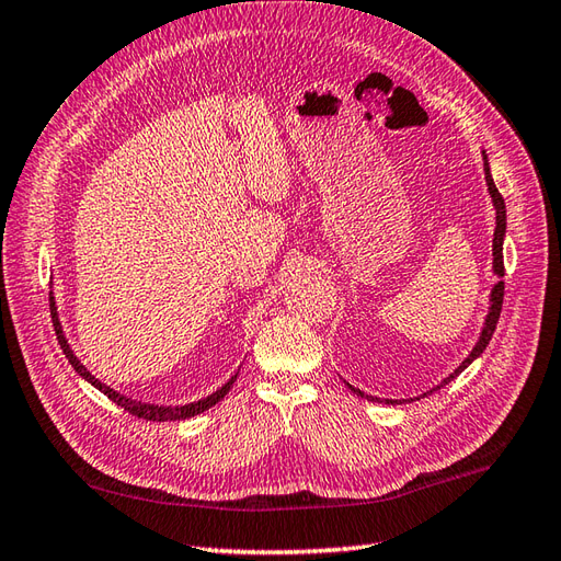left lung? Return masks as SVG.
I'll return each mask as SVG.
<instances>
[{
  "instance_id": "obj_1",
  "label": "left lung",
  "mask_w": 561,
  "mask_h": 561,
  "mask_svg": "<svg viewBox=\"0 0 561 561\" xmlns=\"http://www.w3.org/2000/svg\"><path fill=\"white\" fill-rule=\"evenodd\" d=\"M484 179H486V186H489V196H491V203H494V208H496V230H494V273L499 278H504V237H506V203H504V198H501V193H499V188L494 186V179H491V171H489V159H486V154H484ZM501 305H504V280H499L496 285H494V290H491V307H489V314H486V322H484V329H482V336H479V341H477V346L472 348V353L470 356H467L462 363H460V368H457L453 375H448L445 377V380L438 385V387H433L431 392H426V394H433L436 390H440V387H445L448 385L453 377H457L460 375L467 365H470L474 358H479L484 353V348H486V344L491 341V334H494V329H496V324H499V317H501ZM351 387V385H348ZM353 392H356L358 397H368V394H363L360 390H356V387H351ZM424 394V397H426ZM370 399V397H368ZM387 404H397V402H392V399H385ZM402 404V402H399Z\"/></svg>"
}]
</instances>
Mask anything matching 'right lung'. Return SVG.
Instances as JSON below:
<instances>
[{
  "label": "right lung",
  "mask_w": 561,
  "mask_h": 561,
  "mask_svg": "<svg viewBox=\"0 0 561 561\" xmlns=\"http://www.w3.org/2000/svg\"><path fill=\"white\" fill-rule=\"evenodd\" d=\"M50 310H53V317H55V334H57V341H60V348H62V353L67 356V360L72 363V368L84 377L87 382H91L96 387L99 392H104L111 402H116L118 407H123L125 411H130L133 416H137V419H145V421H179V419H188V416H196V414H201V411H205V409H210L213 404H217L220 402V399L232 390V382L237 380V375L234 377H230V380H227L220 390L217 392H213V394H208L205 399H198V402H191V404H184V407H159V404H145V402H135V399H130V397H123L121 392H116V390H111L108 385H104V382H99L94 375H91L82 363H79V358L75 356L72 353V348H70V344H67V339H65V334H62V327H60V322H57V314H55V302L50 305Z\"/></svg>",
  "instance_id": "obj_1"
}]
</instances>
